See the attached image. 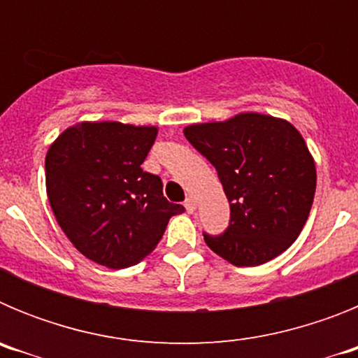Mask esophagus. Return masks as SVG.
<instances>
[{"mask_svg":"<svg viewBox=\"0 0 358 358\" xmlns=\"http://www.w3.org/2000/svg\"><path fill=\"white\" fill-rule=\"evenodd\" d=\"M185 208H186V211H188V213H194L195 208H197V204H195V199L194 197H186Z\"/></svg>","mask_w":358,"mask_h":358,"instance_id":"1","label":"esophagus"}]
</instances>
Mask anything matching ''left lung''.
<instances>
[{"label":"left lung","mask_w":358,"mask_h":358,"mask_svg":"<svg viewBox=\"0 0 358 358\" xmlns=\"http://www.w3.org/2000/svg\"><path fill=\"white\" fill-rule=\"evenodd\" d=\"M186 140L215 166L229 201L222 235L208 248L236 267H255L290 248L315 194V164L303 136L285 120L242 113L227 122L185 129Z\"/></svg>","instance_id":"8db88e82"}]
</instances>
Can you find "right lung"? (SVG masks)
Returning a JSON list of instances; mask_svg holds the SVG:
<instances>
[{
    "label": "right lung",
    "instance_id": "right-lung-1",
    "mask_svg": "<svg viewBox=\"0 0 358 358\" xmlns=\"http://www.w3.org/2000/svg\"><path fill=\"white\" fill-rule=\"evenodd\" d=\"M156 127L84 122L66 129L44 161L57 222L90 260L109 268L138 264L154 251L185 206L169 202L159 176L141 164Z\"/></svg>",
    "mask_w": 358,
    "mask_h": 358
}]
</instances>
